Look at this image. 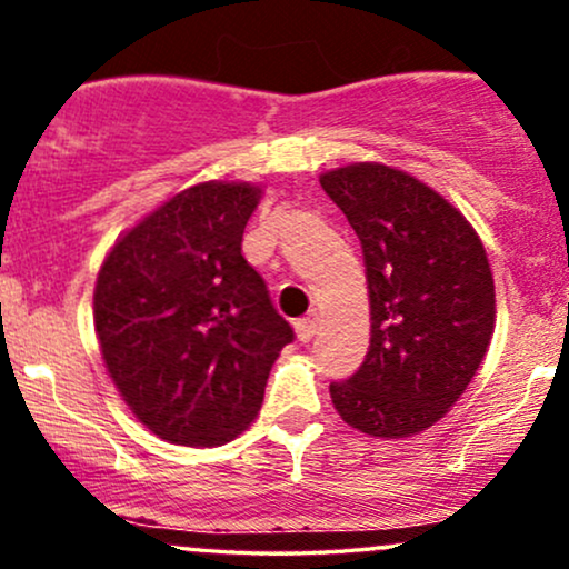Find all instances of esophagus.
<instances>
[{"label": "esophagus", "mask_w": 569, "mask_h": 569, "mask_svg": "<svg viewBox=\"0 0 569 569\" xmlns=\"http://www.w3.org/2000/svg\"><path fill=\"white\" fill-rule=\"evenodd\" d=\"M297 337H299V342H310L312 337H316V329H318V318H316V312H310V316H305V318H299L297 323Z\"/></svg>", "instance_id": "esophagus-1"}]
</instances>
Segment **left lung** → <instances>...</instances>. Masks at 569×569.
<instances>
[{
  "mask_svg": "<svg viewBox=\"0 0 569 569\" xmlns=\"http://www.w3.org/2000/svg\"><path fill=\"white\" fill-rule=\"evenodd\" d=\"M363 248L371 339L331 401L348 426L403 439L460 398L495 329V283L473 227L441 194L388 166L321 176Z\"/></svg>",
  "mask_w": 569,
  "mask_h": 569,
  "instance_id": "8db88e82",
  "label": "left lung"
}]
</instances>
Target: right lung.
Masks as SVG:
<instances>
[{
	"instance_id": "obj_1",
	"label": "right lung",
	"mask_w": 569,
	"mask_h": 569,
	"mask_svg": "<svg viewBox=\"0 0 569 569\" xmlns=\"http://www.w3.org/2000/svg\"><path fill=\"white\" fill-rule=\"evenodd\" d=\"M248 184L189 187L149 213L98 272L93 318L128 407L173 443L234 439L262 409L293 329L246 262Z\"/></svg>"
}]
</instances>
